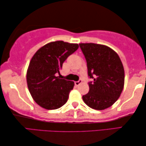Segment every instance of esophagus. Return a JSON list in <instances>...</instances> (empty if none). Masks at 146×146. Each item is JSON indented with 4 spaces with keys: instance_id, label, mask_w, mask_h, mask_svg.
<instances>
[{
    "instance_id": "esophagus-1",
    "label": "esophagus",
    "mask_w": 146,
    "mask_h": 146,
    "mask_svg": "<svg viewBox=\"0 0 146 146\" xmlns=\"http://www.w3.org/2000/svg\"><path fill=\"white\" fill-rule=\"evenodd\" d=\"M82 80H79L78 81H77V82H75L74 84L76 86H80L81 84H82Z\"/></svg>"
}]
</instances>
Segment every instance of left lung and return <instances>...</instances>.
<instances>
[{"instance_id": "1", "label": "left lung", "mask_w": 146, "mask_h": 146, "mask_svg": "<svg viewBox=\"0 0 146 146\" xmlns=\"http://www.w3.org/2000/svg\"><path fill=\"white\" fill-rule=\"evenodd\" d=\"M86 59L89 91L82 96L91 108L102 110L113 105L121 95L125 82L121 60L115 51L104 45L80 44Z\"/></svg>"}]
</instances>
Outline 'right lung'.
I'll use <instances>...</instances> for the list:
<instances>
[{
	"mask_svg": "<svg viewBox=\"0 0 146 146\" xmlns=\"http://www.w3.org/2000/svg\"><path fill=\"white\" fill-rule=\"evenodd\" d=\"M77 44L50 42L40 48L31 59L27 72L29 92L35 101L47 110L58 109L65 104L74 83L60 79L62 64L78 50Z\"/></svg>",
	"mask_w": 146,
	"mask_h": 146,
	"instance_id": "add662e5",
	"label": "right lung"
}]
</instances>
